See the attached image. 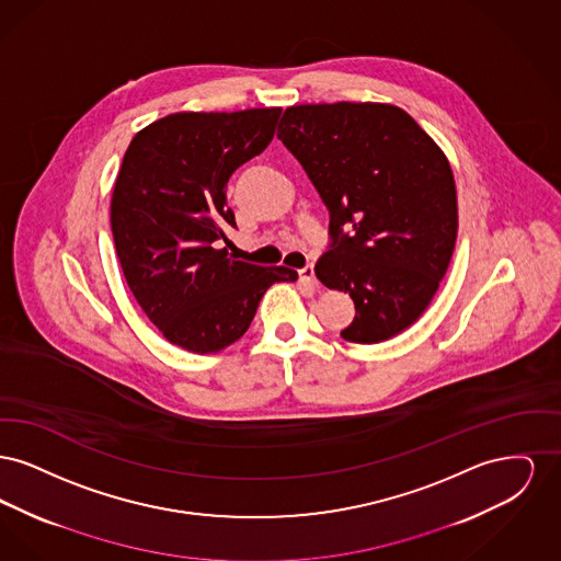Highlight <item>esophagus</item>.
Listing matches in <instances>:
<instances>
[{"mask_svg":"<svg viewBox=\"0 0 561 561\" xmlns=\"http://www.w3.org/2000/svg\"><path fill=\"white\" fill-rule=\"evenodd\" d=\"M298 277H300V282H302L305 286H311V288H320V284H318V279H316V268H313L311 263H309V265H305V267L298 271Z\"/></svg>","mask_w":561,"mask_h":561,"instance_id":"1","label":"esophagus"}]
</instances>
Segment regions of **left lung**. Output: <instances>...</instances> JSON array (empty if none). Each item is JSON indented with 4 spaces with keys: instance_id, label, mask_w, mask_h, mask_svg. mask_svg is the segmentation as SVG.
Returning <instances> with one entry per match:
<instances>
[{
    "instance_id": "left-lung-1",
    "label": "left lung",
    "mask_w": 561,
    "mask_h": 561,
    "mask_svg": "<svg viewBox=\"0 0 561 561\" xmlns=\"http://www.w3.org/2000/svg\"><path fill=\"white\" fill-rule=\"evenodd\" d=\"M277 138L330 213L332 241L316 275L355 302L341 336L373 345L400 334L423 316L453 259L448 158L403 108L385 103L288 107Z\"/></svg>"
}]
</instances>
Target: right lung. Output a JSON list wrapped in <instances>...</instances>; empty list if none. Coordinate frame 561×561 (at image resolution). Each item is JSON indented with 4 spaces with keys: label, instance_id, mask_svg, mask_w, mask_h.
<instances>
[{
    "label": "right lung",
    "instance_id": "right-lung-1",
    "mask_svg": "<svg viewBox=\"0 0 561 561\" xmlns=\"http://www.w3.org/2000/svg\"><path fill=\"white\" fill-rule=\"evenodd\" d=\"M282 108L172 113L136 134L111 197V231L124 277L165 341L216 353L245 334L288 267L233 261L236 227L225 187L241 163L267 149Z\"/></svg>",
    "mask_w": 561,
    "mask_h": 561
}]
</instances>
